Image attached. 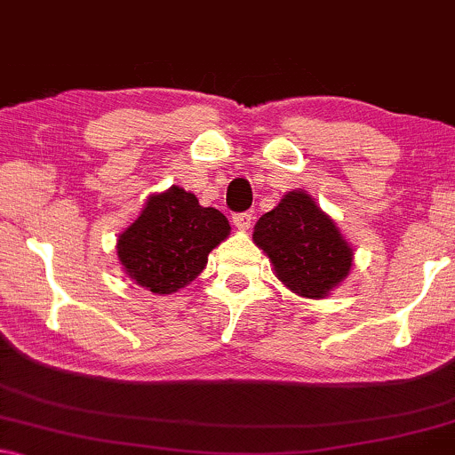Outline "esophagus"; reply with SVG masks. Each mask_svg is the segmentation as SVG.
<instances>
[{"label": "esophagus", "mask_w": 455, "mask_h": 455, "mask_svg": "<svg viewBox=\"0 0 455 455\" xmlns=\"http://www.w3.org/2000/svg\"><path fill=\"white\" fill-rule=\"evenodd\" d=\"M232 223L244 232V229H249L251 223H253V215H251V212H236V215L232 217Z\"/></svg>", "instance_id": "1"}]
</instances>
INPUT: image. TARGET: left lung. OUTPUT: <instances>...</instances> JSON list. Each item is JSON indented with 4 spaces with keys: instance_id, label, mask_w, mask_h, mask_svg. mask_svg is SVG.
<instances>
[{
    "instance_id": "8db88e82",
    "label": "left lung",
    "mask_w": 455,
    "mask_h": 455,
    "mask_svg": "<svg viewBox=\"0 0 455 455\" xmlns=\"http://www.w3.org/2000/svg\"><path fill=\"white\" fill-rule=\"evenodd\" d=\"M253 243L270 257L280 283L307 299H323L339 287L355 257L333 219L299 189L259 217Z\"/></svg>"
}]
</instances>
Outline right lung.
I'll return each mask as SVG.
<instances>
[{"label": "right lung", "instance_id": "obj_1", "mask_svg": "<svg viewBox=\"0 0 455 455\" xmlns=\"http://www.w3.org/2000/svg\"><path fill=\"white\" fill-rule=\"evenodd\" d=\"M229 221L183 188L151 194L141 215L117 238V259L128 278L156 295L188 287L209 253L229 236Z\"/></svg>", "mask_w": 455, "mask_h": 455}]
</instances>
